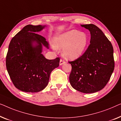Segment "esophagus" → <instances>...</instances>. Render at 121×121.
Returning <instances> with one entry per match:
<instances>
[{
  "label": "esophagus",
  "mask_w": 121,
  "mask_h": 121,
  "mask_svg": "<svg viewBox=\"0 0 121 121\" xmlns=\"http://www.w3.org/2000/svg\"><path fill=\"white\" fill-rule=\"evenodd\" d=\"M65 63V61L64 60H63L62 59H60V65H62V64H64Z\"/></svg>",
  "instance_id": "esophagus-1"
}]
</instances>
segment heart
Listing matches in <instances>:
<instances>
[{
  "label": "heart",
  "mask_w": 121,
  "mask_h": 121,
  "mask_svg": "<svg viewBox=\"0 0 121 121\" xmlns=\"http://www.w3.org/2000/svg\"><path fill=\"white\" fill-rule=\"evenodd\" d=\"M88 43V38L86 34L74 30L60 35L54 41L56 48H64L63 55L66 59L72 60L81 56Z\"/></svg>",
  "instance_id": "b5f03b06"
}]
</instances>
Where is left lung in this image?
I'll use <instances>...</instances> for the list:
<instances>
[{"instance_id": "1", "label": "left lung", "mask_w": 121, "mask_h": 121, "mask_svg": "<svg viewBox=\"0 0 121 121\" xmlns=\"http://www.w3.org/2000/svg\"><path fill=\"white\" fill-rule=\"evenodd\" d=\"M91 32L88 48L81 56L69 61L72 66L70 84L83 93H93L103 89L115 67L112 44L99 28L93 24L82 25Z\"/></svg>"}]
</instances>
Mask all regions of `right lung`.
Here are the masks:
<instances>
[{
    "label": "right lung",
    "mask_w": 121,
    "mask_h": 121,
    "mask_svg": "<svg viewBox=\"0 0 121 121\" xmlns=\"http://www.w3.org/2000/svg\"><path fill=\"white\" fill-rule=\"evenodd\" d=\"M45 26L27 25L10 41L6 69L13 85L21 91L36 93L43 90L48 84L52 71L59 66V57L48 60L42 54V47L48 48L49 44L37 33Z\"/></svg>",
    "instance_id": "add662e5"
}]
</instances>
